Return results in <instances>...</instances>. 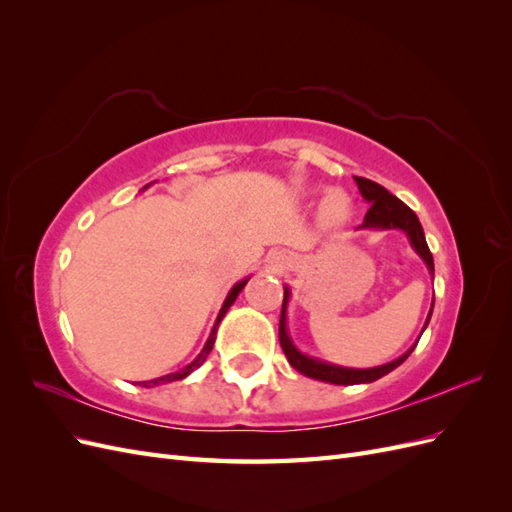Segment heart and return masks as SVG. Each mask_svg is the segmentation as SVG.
I'll use <instances>...</instances> for the list:
<instances>
[{
  "label": "heart",
  "instance_id": "1",
  "mask_svg": "<svg viewBox=\"0 0 512 512\" xmlns=\"http://www.w3.org/2000/svg\"><path fill=\"white\" fill-rule=\"evenodd\" d=\"M352 213L350 198L342 190H331L327 196H324L322 205H320V222L324 226H342L348 222Z\"/></svg>",
  "mask_w": 512,
  "mask_h": 512
}]
</instances>
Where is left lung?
<instances>
[{"instance_id":"1","label":"left lung","mask_w":512,"mask_h":512,"mask_svg":"<svg viewBox=\"0 0 512 512\" xmlns=\"http://www.w3.org/2000/svg\"><path fill=\"white\" fill-rule=\"evenodd\" d=\"M354 181H356V185H359L361 196L369 203L367 215H365V220L359 228H380V230L399 228V230H404L408 239H410V243H412V247H414V252L425 260L429 273L433 275V256H431L429 247H427L425 232H423L421 222H418V218H416V213L408 205L401 203V200L397 196H393L389 190L382 188L380 183L369 181L365 177H354ZM288 299H290V290L284 288V303H282V316H280V344H282V350L286 354L288 363L297 371H301V374L307 376V378L322 380V382H329V384H369V382H374V380H378L386 374H391L395 367H399L401 363L408 359L410 352L418 344L416 342L406 354H401L399 359L386 363V365H380V367H371V369H350V367H339V365H331V363L312 359V356H307V354L297 350V346L292 344V339L286 331ZM431 312H433V303H431L425 327L429 324Z\"/></svg>"}]
</instances>
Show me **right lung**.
Here are the masks:
<instances>
[{"mask_svg": "<svg viewBox=\"0 0 512 512\" xmlns=\"http://www.w3.org/2000/svg\"><path fill=\"white\" fill-rule=\"evenodd\" d=\"M145 188H149V185H145ZM247 280H250V277H247ZM247 280H241L239 284H235L232 286V290L228 292V297H226V301H224V305H222V309H220V314H218V320H215V327H213V331H211V335H209V339H207V344H205V348L200 350V354L196 356V359L190 363V365H185L181 371H175V374H168V376H162V378H156V380H147V382H138V386H158V384H166V382H175V380H181V378H185V376H190L194 369H198L200 365L205 363V359L209 356V352H211V348H213V342H215V333H218V324L222 322V318L226 316V312L230 309V305L235 303V299L239 297V292L243 290V286L247 284Z\"/></svg>", "mask_w": 512, "mask_h": 512, "instance_id": "1", "label": "right lung"}]
</instances>
